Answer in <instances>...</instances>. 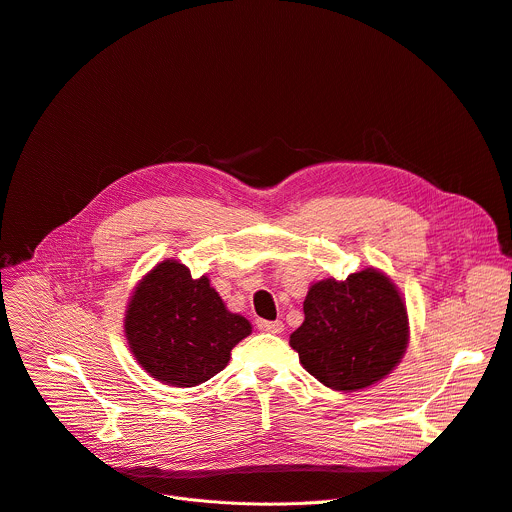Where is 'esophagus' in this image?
Returning a JSON list of instances; mask_svg holds the SVG:
<instances>
[{"label": "esophagus", "mask_w": 512, "mask_h": 512, "mask_svg": "<svg viewBox=\"0 0 512 512\" xmlns=\"http://www.w3.org/2000/svg\"><path fill=\"white\" fill-rule=\"evenodd\" d=\"M259 331L265 333H282L284 331V322L282 320H257Z\"/></svg>", "instance_id": "34e87169"}]
</instances>
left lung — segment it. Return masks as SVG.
Here are the masks:
<instances>
[{"mask_svg": "<svg viewBox=\"0 0 512 512\" xmlns=\"http://www.w3.org/2000/svg\"><path fill=\"white\" fill-rule=\"evenodd\" d=\"M408 345V314L390 277L374 267L310 286L302 327L290 335L300 363L337 392L384 380Z\"/></svg>", "mask_w": 512, "mask_h": 512, "instance_id": "1", "label": "left lung"}]
</instances>
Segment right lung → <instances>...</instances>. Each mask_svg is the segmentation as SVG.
I'll return each mask as SVG.
<instances>
[{
  "instance_id": "1",
  "label": "right lung",
  "mask_w": 512,
  "mask_h": 512,
  "mask_svg": "<svg viewBox=\"0 0 512 512\" xmlns=\"http://www.w3.org/2000/svg\"><path fill=\"white\" fill-rule=\"evenodd\" d=\"M124 333L149 376L192 388L226 367L232 347L251 335V322L226 310L206 275L194 280L183 263L167 259L134 288Z\"/></svg>"
}]
</instances>
